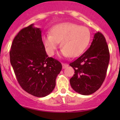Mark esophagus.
<instances>
[{"instance_id":"1","label":"esophagus","mask_w":120,"mask_h":120,"mask_svg":"<svg viewBox=\"0 0 120 120\" xmlns=\"http://www.w3.org/2000/svg\"><path fill=\"white\" fill-rule=\"evenodd\" d=\"M62 66H63V68H66L68 67V65L66 63H62Z\"/></svg>"}]
</instances>
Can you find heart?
<instances>
[{"instance_id": "heart-1", "label": "heart", "mask_w": 120, "mask_h": 120, "mask_svg": "<svg viewBox=\"0 0 120 120\" xmlns=\"http://www.w3.org/2000/svg\"><path fill=\"white\" fill-rule=\"evenodd\" d=\"M51 34L42 37L46 52L53 56L61 41V54L64 57H75L86 49L90 40V32L85 26L71 22H65L54 26Z\"/></svg>"}]
</instances>
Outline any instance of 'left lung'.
<instances>
[{
    "instance_id": "8db88e82",
    "label": "left lung",
    "mask_w": 120,
    "mask_h": 120,
    "mask_svg": "<svg viewBox=\"0 0 120 120\" xmlns=\"http://www.w3.org/2000/svg\"><path fill=\"white\" fill-rule=\"evenodd\" d=\"M109 60L106 39L102 34L96 32L89 49L70 64L75 71L70 79L72 89L83 95L95 92L105 81Z\"/></svg>"
}]
</instances>
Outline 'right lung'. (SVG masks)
Returning <instances> with one entry per match:
<instances>
[{"instance_id": "1", "label": "right lung", "mask_w": 120, "mask_h": 120, "mask_svg": "<svg viewBox=\"0 0 120 120\" xmlns=\"http://www.w3.org/2000/svg\"><path fill=\"white\" fill-rule=\"evenodd\" d=\"M41 32L34 24L22 29L13 39L10 51V63L19 84L39 98L53 91L62 68L60 62L47 55Z\"/></svg>"}]
</instances>
